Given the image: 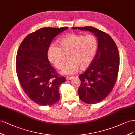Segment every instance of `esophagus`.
Masks as SVG:
<instances>
[{"instance_id": "obj_1", "label": "esophagus", "mask_w": 135, "mask_h": 135, "mask_svg": "<svg viewBox=\"0 0 135 135\" xmlns=\"http://www.w3.org/2000/svg\"><path fill=\"white\" fill-rule=\"evenodd\" d=\"M74 78V76H71V77H67V78H66V80H71L73 79Z\"/></svg>"}]
</instances>
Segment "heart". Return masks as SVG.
Returning <instances> with one entry per match:
<instances>
[{"mask_svg":"<svg viewBox=\"0 0 135 135\" xmlns=\"http://www.w3.org/2000/svg\"><path fill=\"white\" fill-rule=\"evenodd\" d=\"M60 47L51 45L49 47V60L57 69L63 67L65 56L70 63L63 67L61 74L68 75L83 71L93 61L98 49V41L94 36L70 34L59 40Z\"/></svg>","mask_w":135,"mask_h":135,"instance_id":"b5f03b06","label":"heart"}]
</instances>
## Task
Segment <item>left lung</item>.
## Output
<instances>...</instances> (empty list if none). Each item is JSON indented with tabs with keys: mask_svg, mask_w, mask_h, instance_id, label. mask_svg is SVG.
Wrapping results in <instances>:
<instances>
[{
	"mask_svg": "<svg viewBox=\"0 0 135 135\" xmlns=\"http://www.w3.org/2000/svg\"><path fill=\"white\" fill-rule=\"evenodd\" d=\"M89 31L98 38V49L90 66L80 75L79 98L88 104L102 101L111 93L119 68V54L115 42L108 34L92 26L73 27Z\"/></svg>",
	"mask_w": 135,
	"mask_h": 135,
	"instance_id": "left-lung-1",
	"label": "left lung"
}]
</instances>
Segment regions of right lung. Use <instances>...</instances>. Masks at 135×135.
Returning <instances> with one entry per match:
<instances>
[{
  "label": "right lung",
  "mask_w": 135,
  "mask_h": 135,
  "mask_svg": "<svg viewBox=\"0 0 135 135\" xmlns=\"http://www.w3.org/2000/svg\"><path fill=\"white\" fill-rule=\"evenodd\" d=\"M68 29L44 28L27 36L18 50L16 69L21 86L28 97L38 105L50 106L60 99L59 88L65 81L50 64L47 51L51 41Z\"/></svg>",
  "instance_id": "add662e5"
}]
</instances>
